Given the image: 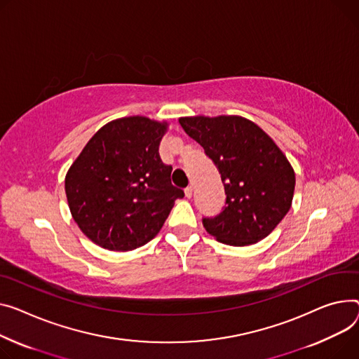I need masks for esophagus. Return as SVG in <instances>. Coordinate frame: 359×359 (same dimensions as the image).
I'll use <instances>...</instances> for the list:
<instances>
[{"instance_id": "obj_1", "label": "esophagus", "mask_w": 359, "mask_h": 359, "mask_svg": "<svg viewBox=\"0 0 359 359\" xmlns=\"http://www.w3.org/2000/svg\"><path fill=\"white\" fill-rule=\"evenodd\" d=\"M184 195H186V198H192V195H194V187H192V186H187V187L184 189Z\"/></svg>"}]
</instances>
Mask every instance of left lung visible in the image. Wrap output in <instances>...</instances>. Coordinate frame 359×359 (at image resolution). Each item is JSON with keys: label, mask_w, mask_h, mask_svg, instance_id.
Returning a JSON list of instances; mask_svg holds the SVG:
<instances>
[{"label": "left lung", "mask_w": 359, "mask_h": 359, "mask_svg": "<svg viewBox=\"0 0 359 359\" xmlns=\"http://www.w3.org/2000/svg\"><path fill=\"white\" fill-rule=\"evenodd\" d=\"M179 123L217 165L225 206L205 229L226 245L244 247L273 232L289 212L296 176L276 142L257 124L238 115L184 116Z\"/></svg>", "instance_id": "1"}]
</instances>
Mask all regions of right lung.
I'll return each instance as SVG.
<instances>
[{"label": "right lung", "mask_w": 359, "mask_h": 359, "mask_svg": "<svg viewBox=\"0 0 359 359\" xmlns=\"http://www.w3.org/2000/svg\"><path fill=\"white\" fill-rule=\"evenodd\" d=\"M167 123L126 116L105 124L88 141L65 179L69 209L92 243L131 251L158 233L175 201L172 165L161 161Z\"/></svg>", "instance_id": "1"}]
</instances>
